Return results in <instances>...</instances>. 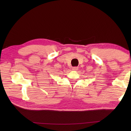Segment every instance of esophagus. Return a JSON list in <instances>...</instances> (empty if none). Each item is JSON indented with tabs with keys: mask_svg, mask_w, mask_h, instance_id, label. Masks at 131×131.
Segmentation results:
<instances>
[{
	"mask_svg": "<svg viewBox=\"0 0 131 131\" xmlns=\"http://www.w3.org/2000/svg\"><path fill=\"white\" fill-rule=\"evenodd\" d=\"M78 67H73V68H72V70H74V71L78 70Z\"/></svg>",
	"mask_w": 131,
	"mask_h": 131,
	"instance_id": "obj_1",
	"label": "esophagus"
}]
</instances>
